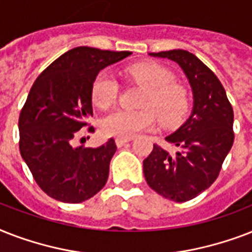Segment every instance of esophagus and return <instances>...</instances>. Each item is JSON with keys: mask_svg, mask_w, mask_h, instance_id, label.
Returning a JSON list of instances; mask_svg holds the SVG:
<instances>
[{"mask_svg": "<svg viewBox=\"0 0 252 252\" xmlns=\"http://www.w3.org/2000/svg\"><path fill=\"white\" fill-rule=\"evenodd\" d=\"M130 141V138H120V137H118L116 138V140H115V142H116V145L119 146V148H120V146H123V145H126V142H129Z\"/></svg>", "mask_w": 252, "mask_h": 252, "instance_id": "1", "label": "esophagus"}]
</instances>
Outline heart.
Wrapping results in <instances>:
<instances>
[{
    "label": "heart",
    "mask_w": 252,
    "mask_h": 252,
    "mask_svg": "<svg viewBox=\"0 0 252 252\" xmlns=\"http://www.w3.org/2000/svg\"><path fill=\"white\" fill-rule=\"evenodd\" d=\"M126 77L146 87L141 110H116L103 119L100 129L110 137L129 138L142 130L152 129L157 118L163 126L179 124L189 107V94L184 85L174 80V73L157 63H138L124 70ZM119 85L106 73H100L91 87V99L100 110L118 100Z\"/></svg>",
    "instance_id": "1"
}]
</instances>
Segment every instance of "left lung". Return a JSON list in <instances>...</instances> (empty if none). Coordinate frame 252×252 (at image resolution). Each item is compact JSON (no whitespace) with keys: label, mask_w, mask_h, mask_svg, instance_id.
Segmentation results:
<instances>
[{"label":"left lung","mask_w":252,"mask_h":252,"mask_svg":"<svg viewBox=\"0 0 252 252\" xmlns=\"http://www.w3.org/2000/svg\"><path fill=\"white\" fill-rule=\"evenodd\" d=\"M175 61L186 73L193 108L166 141L179 148L174 156L154 144L144 159V175L152 189L176 203L192 200L213 184L234 142V112L215 73L193 53L172 49L150 53Z\"/></svg>","instance_id":"left-lung-1"}]
</instances>
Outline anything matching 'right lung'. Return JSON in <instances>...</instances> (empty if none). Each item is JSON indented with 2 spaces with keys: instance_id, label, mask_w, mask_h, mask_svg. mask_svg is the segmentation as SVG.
Listing matches in <instances>:
<instances>
[{
  "instance_id": "obj_1",
  "label": "right lung",
  "mask_w": 252,
  "mask_h": 252,
  "mask_svg": "<svg viewBox=\"0 0 252 252\" xmlns=\"http://www.w3.org/2000/svg\"><path fill=\"white\" fill-rule=\"evenodd\" d=\"M129 55L77 47L33 82L19 115V150L37 186L53 199L82 203L104 187L116 152L114 138L99 148H74L73 141L93 116L91 87L98 73Z\"/></svg>"
}]
</instances>
